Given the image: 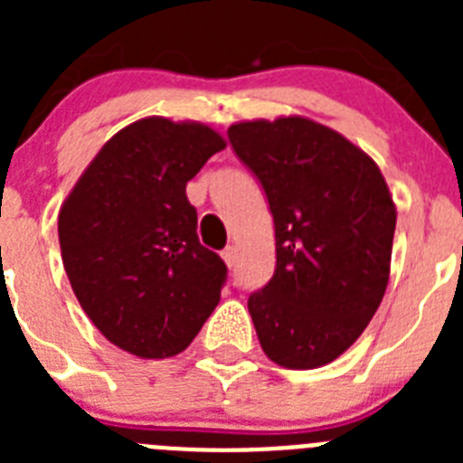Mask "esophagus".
<instances>
[{"label": "esophagus", "instance_id": "esophagus-1", "mask_svg": "<svg viewBox=\"0 0 463 463\" xmlns=\"http://www.w3.org/2000/svg\"><path fill=\"white\" fill-rule=\"evenodd\" d=\"M236 257H239V250H236V245H227V248H224V250H222V260H224V264H227L229 269L236 267Z\"/></svg>", "mask_w": 463, "mask_h": 463}]
</instances>
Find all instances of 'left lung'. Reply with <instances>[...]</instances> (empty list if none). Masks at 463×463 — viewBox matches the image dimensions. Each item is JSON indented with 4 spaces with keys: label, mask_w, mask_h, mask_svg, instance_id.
Here are the masks:
<instances>
[{
    "label": "left lung",
    "mask_w": 463,
    "mask_h": 463,
    "mask_svg": "<svg viewBox=\"0 0 463 463\" xmlns=\"http://www.w3.org/2000/svg\"><path fill=\"white\" fill-rule=\"evenodd\" d=\"M227 134L276 227V273L248 298L261 350L285 369L325 366L362 336L390 282V187L362 148L308 118L245 120Z\"/></svg>",
    "instance_id": "left-lung-1"
}]
</instances>
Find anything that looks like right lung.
<instances>
[{
	"label": "right lung",
	"mask_w": 463,
	"mask_h": 463,
	"mask_svg": "<svg viewBox=\"0 0 463 463\" xmlns=\"http://www.w3.org/2000/svg\"><path fill=\"white\" fill-rule=\"evenodd\" d=\"M224 146L203 122L143 118L104 143L60 208L73 294L125 353H183L218 306L227 267L199 243L185 187Z\"/></svg>",
	"instance_id": "obj_1"
}]
</instances>
